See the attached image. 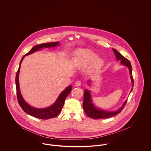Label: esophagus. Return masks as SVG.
Returning a JSON list of instances; mask_svg holds the SVG:
<instances>
[{
  "instance_id": "1",
  "label": "esophagus",
  "mask_w": 151,
  "mask_h": 151,
  "mask_svg": "<svg viewBox=\"0 0 151 151\" xmlns=\"http://www.w3.org/2000/svg\"><path fill=\"white\" fill-rule=\"evenodd\" d=\"M75 86H81V81H76V82H75Z\"/></svg>"
}]
</instances>
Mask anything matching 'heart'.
Segmentation results:
<instances>
[{
    "label": "heart",
    "mask_w": 151,
    "mask_h": 151,
    "mask_svg": "<svg viewBox=\"0 0 151 151\" xmlns=\"http://www.w3.org/2000/svg\"><path fill=\"white\" fill-rule=\"evenodd\" d=\"M75 61L79 66H85L90 64L89 71L96 72L104 65V62L101 58H99L97 55L89 49H80L74 52Z\"/></svg>",
    "instance_id": "b5f03b06"
}]
</instances>
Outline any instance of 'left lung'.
Segmentation results:
<instances>
[{
    "instance_id": "left-lung-1",
    "label": "left lung",
    "mask_w": 151,
    "mask_h": 151,
    "mask_svg": "<svg viewBox=\"0 0 151 151\" xmlns=\"http://www.w3.org/2000/svg\"><path fill=\"white\" fill-rule=\"evenodd\" d=\"M114 52L115 57L117 60H121V63L122 65L126 66L129 70V75H130V78L132 83V89L131 90V92L132 91L133 86H134V79L132 78V66L131 65V63L129 60L124 57L118 51L114 49H112ZM90 80H88L87 81V84H89ZM130 92V93H131ZM127 100L125 101L122 105V106L118 109L116 111H108L104 109H102L98 107H96L95 105L94 104L92 99V96L90 93V91L88 89H86L84 91V101H83V109L84 110V111L86 115L89 117L92 118L93 119H102V118H110L113 116L117 115L118 114L120 113L121 112L123 109L125 105L127 103Z\"/></svg>"
}]
</instances>
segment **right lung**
Masks as SVG:
<instances>
[{
	"label": "right lung",
	"instance_id": "right-lung-1",
	"mask_svg": "<svg viewBox=\"0 0 151 151\" xmlns=\"http://www.w3.org/2000/svg\"><path fill=\"white\" fill-rule=\"evenodd\" d=\"M59 42H51V43H42V44L34 46L29 52H28L27 54H26L25 55H24V57L22 58V60L20 62L19 69L16 75V80H15L16 86V91H17V98L18 100L19 104L22 108V109L26 113L37 118L42 119H47L56 117L60 113L63 107L65 100L67 97V96L71 92L72 90V86H69L67 88H65L59 95L57 100L55 101V102L53 104H52L50 106L45 108H34L30 106L24 100L20 92L19 77V73H20L22 62L24 57L27 55H30L37 51L40 50L43 48H51V47H57L58 46H59Z\"/></svg>",
	"mask_w": 151,
	"mask_h": 151
}]
</instances>
